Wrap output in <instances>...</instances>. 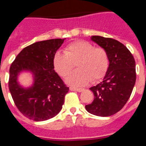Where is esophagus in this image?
<instances>
[{"mask_svg":"<svg viewBox=\"0 0 146 146\" xmlns=\"http://www.w3.org/2000/svg\"><path fill=\"white\" fill-rule=\"evenodd\" d=\"M71 90V91H76V92H82L84 89H79V88H75V87H70V89Z\"/></svg>","mask_w":146,"mask_h":146,"instance_id":"1","label":"esophagus"}]
</instances>
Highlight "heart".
<instances>
[{"label":"heart","instance_id":"1","mask_svg":"<svg viewBox=\"0 0 146 146\" xmlns=\"http://www.w3.org/2000/svg\"><path fill=\"white\" fill-rule=\"evenodd\" d=\"M64 53L57 52L53 58L55 70L60 76H66V82L74 86H83L91 80L96 82L104 77L109 65L108 54L102 47H95L86 41H76L67 44Z\"/></svg>","mask_w":146,"mask_h":146}]
</instances>
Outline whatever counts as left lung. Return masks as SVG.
<instances>
[{
  "instance_id": "left-lung-1",
  "label": "left lung",
  "mask_w": 146,
  "mask_h": 146,
  "mask_svg": "<svg viewBox=\"0 0 146 146\" xmlns=\"http://www.w3.org/2000/svg\"><path fill=\"white\" fill-rule=\"evenodd\" d=\"M91 39L108 52L109 66L103 81L91 87L94 100L86 105L88 112L99 117L117 113L131 96L136 82V62L130 51L117 40L93 35Z\"/></svg>"
}]
</instances>
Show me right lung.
<instances>
[{
    "label": "right lung",
    "mask_w": 146,
    "mask_h": 146,
    "mask_svg": "<svg viewBox=\"0 0 146 146\" xmlns=\"http://www.w3.org/2000/svg\"><path fill=\"white\" fill-rule=\"evenodd\" d=\"M64 39L33 43L23 49L10 66L8 83L10 94L19 111L30 120H48L62 109L69 87L54 70L53 58ZM23 71H29L33 75L34 82L27 89L17 81Z\"/></svg>",
    "instance_id": "1"
}]
</instances>
